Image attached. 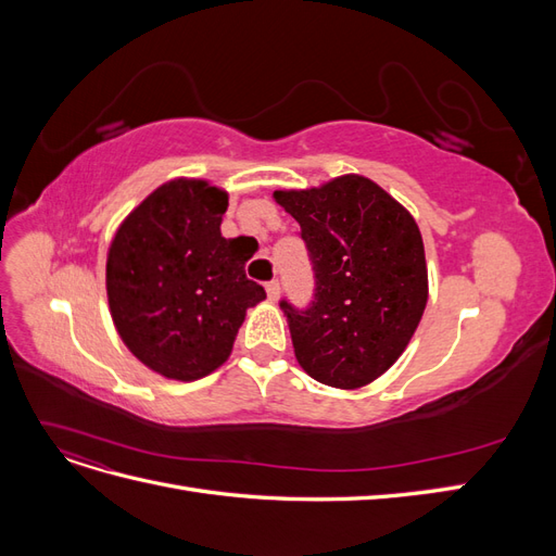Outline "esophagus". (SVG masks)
Masks as SVG:
<instances>
[{"mask_svg":"<svg viewBox=\"0 0 556 556\" xmlns=\"http://www.w3.org/2000/svg\"><path fill=\"white\" fill-rule=\"evenodd\" d=\"M266 294H268V299H271V301H278V296H280V282L278 280H268L266 282Z\"/></svg>","mask_w":556,"mask_h":556,"instance_id":"34e87169","label":"esophagus"}]
</instances>
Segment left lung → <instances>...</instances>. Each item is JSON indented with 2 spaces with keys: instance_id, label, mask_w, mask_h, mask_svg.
<instances>
[{
  "instance_id": "1",
  "label": "left lung",
  "mask_w": 556,
  "mask_h": 556,
  "mask_svg": "<svg viewBox=\"0 0 556 556\" xmlns=\"http://www.w3.org/2000/svg\"><path fill=\"white\" fill-rule=\"evenodd\" d=\"M274 197L299 223L315 278L304 308L280 299L301 368L341 390L376 380L406 350L427 306L413 215L364 176Z\"/></svg>"
}]
</instances>
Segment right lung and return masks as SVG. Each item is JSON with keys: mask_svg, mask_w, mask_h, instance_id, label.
Returning <instances> with one entry per match:
<instances>
[{"mask_svg": "<svg viewBox=\"0 0 556 556\" xmlns=\"http://www.w3.org/2000/svg\"><path fill=\"white\" fill-rule=\"evenodd\" d=\"M227 194L204 180H172L129 213L106 262L117 333L148 368L174 380L215 371L245 311L266 299L245 276L239 239L220 233Z\"/></svg>", "mask_w": 556, "mask_h": 556, "instance_id": "obj_1", "label": "right lung"}]
</instances>
